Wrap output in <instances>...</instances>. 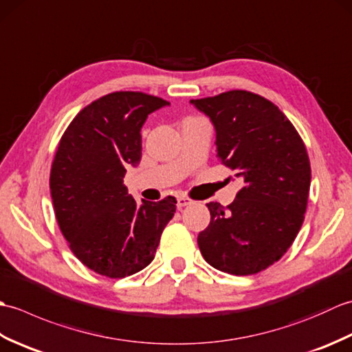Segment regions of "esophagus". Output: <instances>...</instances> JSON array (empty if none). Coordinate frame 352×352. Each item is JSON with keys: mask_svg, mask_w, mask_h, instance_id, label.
Listing matches in <instances>:
<instances>
[{"mask_svg": "<svg viewBox=\"0 0 352 352\" xmlns=\"http://www.w3.org/2000/svg\"><path fill=\"white\" fill-rule=\"evenodd\" d=\"M189 204H190V199L184 198V197H178V199H177V207L178 208L186 207V206H189Z\"/></svg>", "mask_w": 352, "mask_h": 352, "instance_id": "34e87169", "label": "esophagus"}]
</instances>
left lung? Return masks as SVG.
<instances>
[{
	"instance_id": "obj_1",
	"label": "left lung",
	"mask_w": 352,
	"mask_h": 352,
	"mask_svg": "<svg viewBox=\"0 0 352 352\" xmlns=\"http://www.w3.org/2000/svg\"><path fill=\"white\" fill-rule=\"evenodd\" d=\"M190 102L212 119L221 163L243 178L230 206L207 204L210 223L198 234L199 251L222 272L265 271L286 254L304 222L307 149L286 115L257 94L228 91Z\"/></svg>"
}]
</instances>
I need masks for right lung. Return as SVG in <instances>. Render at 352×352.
<instances>
[{"instance_id":"right-lung-1","label":"right lung","mask_w":352,"mask_h":352,"mask_svg":"<svg viewBox=\"0 0 352 352\" xmlns=\"http://www.w3.org/2000/svg\"><path fill=\"white\" fill-rule=\"evenodd\" d=\"M144 92H113L95 100L65 130L51 164L56 219L81 263L109 278H124L151 263L177 199L138 206L124 184L126 166L142 157L140 129L168 106Z\"/></svg>"}]
</instances>
